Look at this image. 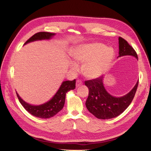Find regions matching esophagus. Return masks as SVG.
Listing matches in <instances>:
<instances>
[{
	"label": "esophagus",
	"instance_id": "obj_1",
	"mask_svg": "<svg viewBox=\"0 0 151 151\" xmlns=\"http://www.w3.org/2000/svg\"><path fill=\"white\" fill-rule=\"evenodd\" d=\"M82 85V82L81 81H80V80H78L76 82V87L78 88L79 86H81Z\"/></svg>",
	"mask_w": 151,
	"mask_h": 151
}]
</instances>
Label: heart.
<instances>
[{
  "label": "heart",
  "instance_id": "b5f03b06",
  "mask_svg": "<svg viewBox=\"0 0 151 151\" xmlns=\"http://www.w3.org/2000/svg\"><path fill=\"white\" fill-rule=\"evenodd\" d=\"M115 56L114 50L101 43L85 44L73 52V57L78 63H83L82 73L86 78L95 79L100 77L110 68ZM73 70L78 69L77 64L70 62Z\"/></svg>",
  "mask_w": 151,
  "mask_h": 151
}]
</instances>
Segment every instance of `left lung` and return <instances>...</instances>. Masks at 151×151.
Listing matches in <instances>:
<instances>
[{
	"label": "left lung",
	"instance_id": "obj_1",
	"mask_svg": "<svg viewBox=\"0 0 151 151\" xmlns=\"http://www.w3.org/2000/svg\"><path fill=\"white\" fill-rule=\"evenodd\" d=\"M132 56L138 60L137 55L133 48L127 41L121 37H119V56ZM104 76L85 82L89 89V95L86 102V108L91 114L101 119H109L117 117L129 107L132 101L137 90L138 81L134 87L121 97H114L105 89Z\"/></svg>",
	"mask_w": 151,
	"mask_h": 151
}]
</instances>
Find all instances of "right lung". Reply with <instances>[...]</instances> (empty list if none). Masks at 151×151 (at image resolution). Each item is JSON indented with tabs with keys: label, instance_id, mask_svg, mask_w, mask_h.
<instances>
[{
	"label": "right lung",
	"instance_id": "obj_1",
	"mask_svg": "<svg viewBox=\"0 0 151 151\" xmlns=\"http://www.w3.org/2000/svg\"><path fill=\"white\" fill-rule=\"evenodd\" d=\"M55 33L41 32L35 34L29 40H27L24 45L30 42L40 40H49L52 38ZM76 80L73 81H63L61 84L60 88L52 99L49 101L45 102L40 105H32L22 100L20 96L16 92L19 102L22 106L28 112H29L34 116L41 119H48L54 116L58 112L62 110L65 101L66 93L70 90H73L75 88Z\"/></svg>",
	"mask_w": 151,
	"mask_h": 151
}]
</instances>
